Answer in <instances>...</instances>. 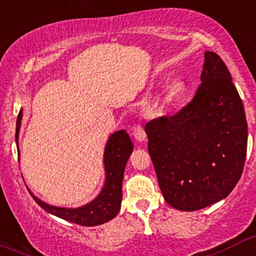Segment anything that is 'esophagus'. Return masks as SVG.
<instances>
[{
  "instance_id": "obj_1",
  "label": "esophagus",
  "mask_w": 256,
  "mask_h": 256,
  "mask_svg": "<svg viewBox=\"0 0 256 256\" xmlns=\"http://www.w3.org/2000/svg\"><path fill=\"white\" fill-rule=\"evenodd\" d=\"M133 136L136 142H140V143L146 140V132H144V129L140 126H136V127L133 128Z\"/></svg>"
}]
</instances>
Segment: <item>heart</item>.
<instances>
[{
  "instance_id": "1",
  "label": "heart",
  "mask_w": 256,
  "mask_h": 256,
  "mask_svg": "<svg viewBox=\"0 0 256 256\" xmlns=\"http://www.w3.org/2000/svg\"><path fill=\"white\" fill-rule=\"evenodd\" d=\"M186 90V82L182 78H174L169 80L163 88L162 92V103L166 107L176 104L179 100L184 96Z\"/></svg>"
}]
</instances>
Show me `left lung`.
<instances>
[{
	"label": "left lung",
	"instance_id": "left-lung-1",
	"mask_svg": "<svg viewBox=\"0 0 256 256\" xmlns=\"http://www.w3.org/2000/svg\"><path fill=\"white\" fill-rule=\"evenodd\" d=\"M200 80L193 100L178 114L144 127L164 199L183 212L226 198L242 176L246 156L244 106L216 53H204Z\"/></svg>",
	"mask_w": 256,
	"mask_h": 256
}]
</instances>
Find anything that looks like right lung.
<instances>
[{
  "label": "right lung",
  "mask_w": 256,
  "mask_h": 256,
  "mask_svg": "<svg viewBox=\"0 0 256 256\" xmlns=\"http://www.w3.org/2000/svg\"><path fill=\"white\" fill-rule=\"evenodd\" d=\"M24 110L21 108L16 122V146L18 149V136L21 128ZM133 152V143L124 129L114 132L108 136L103 153V168H104V183L102 189L93 200L77 208H64L46 203L37 198L28 189L30 194L37 204L47 213L60 218L67 222L83 226H96L104 224L116 216L120 210L122 204V183L127 162Z\"/></svg>",
  "instance_id": "obj_1"
}]
</instances>
